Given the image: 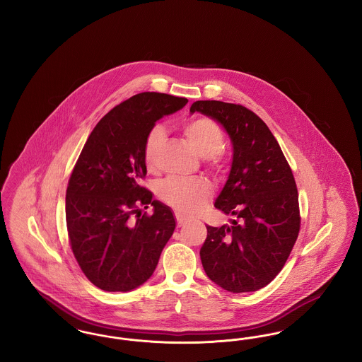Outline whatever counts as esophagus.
<instances>
[{
	"label": "esophagus",
	"instance_id": "obj_1",
	"mask_svg": "<svg viewBox=\"0 0 362 362\" xmlns=\"http://www.w3.org/2000/svg\"><path fill=\"white\" fill-rule=\"evenodd\" d=\"M175 217H176V225L180 228V226H183V225L189 224V221L186 218V217H183L182 214H179V213H176L175 214Z\"/></svg>",
	"mask_w": 362,
	"mask_h": 362
}]
</instances>
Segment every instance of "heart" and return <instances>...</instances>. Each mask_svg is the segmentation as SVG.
I'll list each match as a JSON object with an SVG mask.
<instances>
[{
    "label": "heart",
    "mask_w": 362,
    "mask_h": 362,
    "mask_svg": "<svg viewBox=\"0 0 362 362\" xmlns=\"http://www.w3.org/2000/svg\"><path fill=\"white\" fill-rule=\"evenodd\" d=\"M182 132L198 155L205 157L209 168L216 173L224 171L226 157L223 152L225 137L221 126L207 117H198L185 122ZM164 133L160 126L149 130L144 142V161L152 173L157 168V155L163 144ZM160 199L177 213L191 216L198 213L210 199L213 189L204 177H170L157 189Z\"/></svg>",
    "instance_id": "obj_1"
}]
</instances>
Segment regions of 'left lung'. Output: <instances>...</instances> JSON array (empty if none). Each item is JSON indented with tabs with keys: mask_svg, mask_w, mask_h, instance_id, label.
Here are the masks:
<instances>
[{
	"mask_svg": "<svg viewBox=\"0 0 362 362\" xmlns=\"http://www.w3.org/2000/svg\"><path fill=\"white\" fill-rule=\"evenodd\" d=\"M189 111L217 119L233 144L230 173L214 206L236 220L206 226L202 266L228 292H255L282 270L300 232L292 168L267 124L247 107L198 100Z\"/></svg>",
	"mask_w": 362,
	"mask_h": 362,
	"instance_id": "1",
	"label": "left lung"
}]
</instances>
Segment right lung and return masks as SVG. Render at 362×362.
I'll return each instance as SVG.
<instances>
[{"instance_id": "obj_1", "label": "right lung", "mask_w": 362, "mask_h": 362, "mask_svg": "<svg viewBox=\"0 0 362 362\" xmlns=\"http://www.w3.org/2000/svg\"><path fill=\"white\" fill-rule=\"evenodd\" d=\"M187 103L142 92L108 111L86 139L66 189L70 248L81 272L105 292H129L153 274L173 236L171 209L141 185L144 142L156 122ZM154 206V214L143 210Z\"/></svg>"}]
</instances>
